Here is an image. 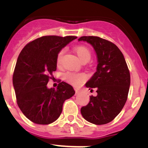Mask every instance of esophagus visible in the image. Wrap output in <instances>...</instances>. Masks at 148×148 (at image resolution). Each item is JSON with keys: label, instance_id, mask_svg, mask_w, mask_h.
Wrapping results in <instances>:
<instances>
[{"label": "esophagus", "instance_id": "esophagus-1", "mask_svg": "<svg viewBox=\"0 0 148 148\" xmlns=\"http://www.w3.org/2000/svg\"><path fill=\"white\" fill-rule=\"evenodd\" d=\"M80 90H75V95H78V94L80 93Z\"/></svg>", "mask_w": 148, "mask_h": 148}]
</instances>
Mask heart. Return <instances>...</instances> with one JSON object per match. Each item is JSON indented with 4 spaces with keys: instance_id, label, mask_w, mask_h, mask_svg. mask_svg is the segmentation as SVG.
Returning <instances> with one entry per match:
<instances>
[{
    "instance_id": "b5f03b06",
    "label": "heart",
    "mask_w": 148,
    "mask_h": 148,
    "mask_svg": "<svg viewBox=\"0 0 148 148\" xmlns=\"http://www.w3.org/2000/svg\"><path fill=\"white\" fill-rule=\"evenodd\" d=\"M74 50H75V53L77 54L79 59L82 61H84V60H88L89 61L90 57H91L90 50L85 46H78V47H75ZM63 55H64V50L62 49V50L60 51L58 56H57V64L58 65H59L61 63ZM85 75L82 74V73L69 72V73L65 74V79L66 80V82H68L74 86L80 85L85 80Z\"/></svg>"
}]
</instances>
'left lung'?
Masks as SVG:
<instances>
[{"label":"left lung","mask_w":148,"mask_h":148,"mask_svg":"<svg viewBox=\"0 0 148 148\" xmlns=\"http://www.w3.org/2000/svg\"><path fill=\"white\" fill-rule=\"evenodd\" d=\"M93 47L97 56L96 72L85 84L89 90L96 89L88 104L81 108L85 120L94 125L113 121L124 108L130 85V75L125 57L113 43L97 36H82Z\"/></svg>","instance_id":"8db88e82"}]
</instances>
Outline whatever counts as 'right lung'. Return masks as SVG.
<instances>
[{"label": "right lung", "instance_id": "add662e5", "mask_svg": "<svg viewBox=\"0 0 148 148\" xmlns=\"http://www.w3.org/2000/svg\"><path fill=\"white\" fill-rule=\"evenodd\" d=\"M75 36H43L23 47L18 56L12 83L17 103L28 119L38 125H49L58 119L66 99L75 90L66 82L57 89L48 88L47 83L57 67V56Z\"/></svg>", "mask_w": 148, "mask_h": 148}]
</instances>
